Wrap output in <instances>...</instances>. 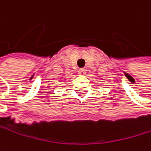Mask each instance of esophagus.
I'll use <instances>...</instances> for the list:
<instances>
[{
    "label": "esophagus",
    "instance_id": "esophagus-1",
    "mask_svg": "<svg viewBox=\"0 0 151 151\" xmlns=\"http://www.w3.org/2000/svg\"><path fill=\"white\" fill-rule=\"evenodd\" d=\"M86 69H85V68H81V69H79V70H78V74H79V75L84 76L85 74H86Z\"/></svg>",
    "mask_w": 151,
    "mask_h": 151
}]
</instances>
